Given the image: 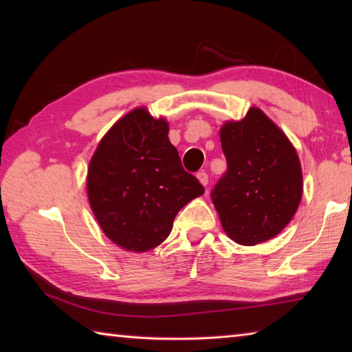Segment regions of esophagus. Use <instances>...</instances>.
<instances>
[{"instance_id":"1","label":"esophagus","mask_w":352,"mask_h":352,"mask_svg":"<svg viewBox=\"0 0 352 352\" xmlns=\"http://www.w3.org/2000/svg\"><path fill=\"white\" fill-rule=\"evenodd\" d=\"M197 178H199V182L204 184V186H206V184H208V175L205 174V172H199Z\"/></svg>"}]
</instances>
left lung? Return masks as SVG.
<instances>
[{
	"label": "left lung",
	"instance_id": "obj_1",
	"mask_svg": "<svg viewBox=\"0 0 352 352\" xmlns=\"http://www.w3.org/2000/svg\"><path fill=\"white\" fill-rule=\"evenodd\" d=\"M219 133L228 170L211 197L222 228L241 245L270 241L301 204L302 169L295 147L258 107L241 121H225Z\"/></svg>",
	"mask_w": 352,
	"mask_h": 352
}]
</instances>
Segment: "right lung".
<instances>
[{
	"instance_id": "right-lung-1",
	"label": "right lung",
	"mask_w": 352,
	"mask_h": 352,
	"mask_svg": "<svg viewBox=\"0 0 352 352\" xmlns=\"http://www.w3.org/2000/svg\"><path fill=\"white\" fill-rule=\"evenodd\" d=\"M169 122L136 107L119 118L94 151L87 195L100 230L127 252L146 253L170 234L174 219L205 192L183 169Z\"/></svg>"
}]
</instances>
